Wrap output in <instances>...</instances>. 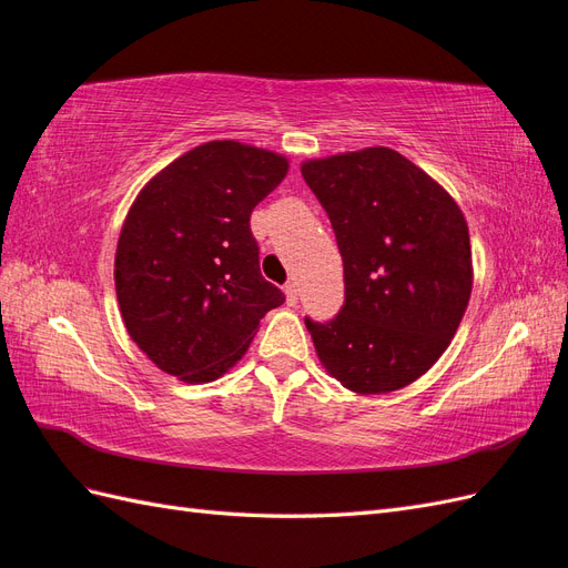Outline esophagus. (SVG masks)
I'll return each mask as SVG.
<instances>
[{
	"label": "esophagus",
	"mask_w": 568,
	"mask_h": 568,
	"mask_svg": "<svg viewBox=\"0 0 568 568\" xmlns=\"http://www.w3.org/2000/svg\"><path fill=\"white\" fill-rule=\"evenodd\" d=\"M284 294H286V305H296L298 303V286L296 284H286L284 286Z\"/></svg>",
	"instance_id": "1"
}]
</instances>
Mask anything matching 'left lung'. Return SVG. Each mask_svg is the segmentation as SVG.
I'll list each match as a JSON object with an SVG mask.
<instances>
[{"label":"left lung","mask_w":568,"mask_h":568,"mask_svg":"<svg viewBox=\"0 0 568 568\" xmlns=\"http://www.w3.org/2000/svg\"><path fill=\"white\" fill-rule=\"evenodd\" d=\"M332 220L346 303L305 320L322 367L353 393L405 388L436 365L469 305L474 265L457 201L388 146L301 165Z\"/></svg>","instance_id":"obj_1"}]
</instances>
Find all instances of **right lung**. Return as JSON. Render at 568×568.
<instances>
[{
	"mask_svg": "<svg viewBox=\"0 0 568 568\" xmlns=\"http://www.w3.org/2000/svg\"><path fill=\"white\" fill-rule=\"evenodd\" d=\"M286 173L282 153L215 140L168 163L132 201L115 296L130 338L161 372L184 384L220 379L284 303L263 280L248 220Z\"/></svg>",
	"mask_w": 568,
	"mask_h": 568,
	"instance_id": "1",
	"label": "right lung"
}]
</instances>
